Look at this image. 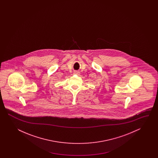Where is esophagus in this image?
<instances>
[{
    "instance_id": "esophagus-1",
    "label": "esophagus",
    "mask_w": 158,
    "mask_h": 158,
    "mask_svg": "<svg viewBox=\"0 0 158 158\" xmlns=\"http://www.w3.org/2000/svg\"><path fill=\"white\" fill-rule=\"evenodd\" d=\"M74 74L79 75V74H80V72H79V71H74Z\"/></svg>"
}]
</instances>
